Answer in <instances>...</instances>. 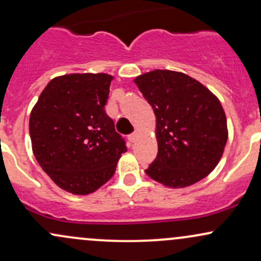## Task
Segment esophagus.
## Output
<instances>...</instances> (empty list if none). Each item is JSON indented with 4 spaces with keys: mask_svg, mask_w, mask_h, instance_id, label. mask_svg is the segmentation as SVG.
Wrapping results in <instances>:
<instances>
[{
    "mask_svg": "<svg viewBox=\"0 0 261 261\" xmlns=\"http://www.w3.org/2000/svg\"><path fill=\"white\" fill-rule=\"evenodd\" d=\"M137 137H139V134H137V131H135V133L128 135V140H130L131 142H135V141L137 140Z\"/></svg>",
    "mask_w": 261,
    "mask_h": 261,
    "instance_id": "1",
    "label": "esophagus"
}]
</instances>
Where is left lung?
<instances>
[{
  "label": "left lung",
  "mask_w": 261,
  "mask_h": 261,
  "mask_svg": "<svg viewBox=\"0 0 261 261\" xmlns=\"http://www.w3.org/2000/svg\"><path fill=\"white\" fill-rule=\"evenodd\" d=\"M134 83L156 119L158 154L146 174L171 188L191 186L208 176L220 162L228 136L218 97L180 71L156 69Z\"/></svg>",
  "instance_id": "obj_1"
}]
</instances>
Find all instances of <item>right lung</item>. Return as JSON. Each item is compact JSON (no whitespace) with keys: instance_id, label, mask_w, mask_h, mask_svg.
Wrapping results in <instances>:
<instances>
[{"instance_id":"obj_1","label":"right lung","mask_w":261,"mask_h":261,"mask_svg":"<svg viewBox=\"0 0 261 261\" xmlns=\"http://www.w3.org/2000/svg\"><path fill=\"white\" fill-rule=\"evenodd\" d=\"M108 74H68L47 84L30 114L33 152L62 190L90 194L112 178L126 146L105 106Z\"/></svg>"}]
</instances>
